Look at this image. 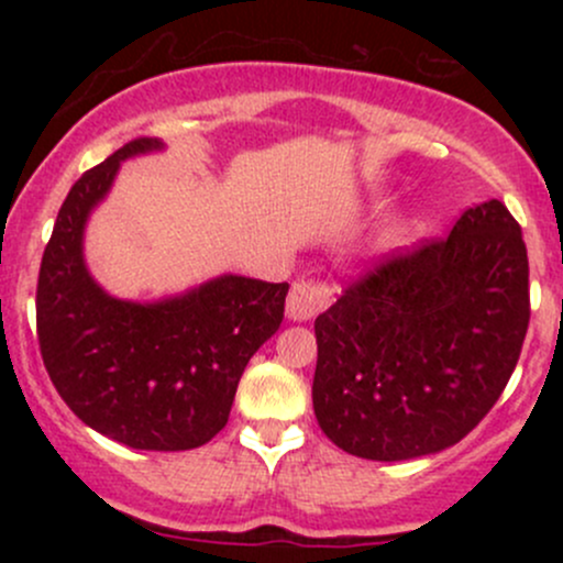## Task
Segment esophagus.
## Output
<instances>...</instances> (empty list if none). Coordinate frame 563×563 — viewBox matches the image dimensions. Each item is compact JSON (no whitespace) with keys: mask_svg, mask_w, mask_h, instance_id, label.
Wrapping results in <instances>:
<instances>
[{"mask_svg":"<svg viewBox=\"0 0 563 563\" xmlns=\"http://www.w3.org/2000/svg\"><path fill=\"white\" fill-rule=\"evenodd\" d=\"M333 301V290L325 283L318 280H296L290 286L288 301H286V314L294 322H307L314 320L322 309H328V303Z\"/></svg>","mask_w":563,"mask_h":563,"instance_id":"obj_1","label":"esophagus"}]
</instances>
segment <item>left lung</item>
<instances>
[{
  "label": "left lung",
  "mask_w": 563,
  "mask_h": 563,
  "mask_svg": "<svg viewBox=\"0 0 563 563\" xmlns=\"http://www.w3.org/2000/svg\"><path fill=\"white\" fill-rule=\"evenodd\" d=\"M527 325V245L493 198L444 238L391 254L314 320L320 429L367 461L452 448L500 399Z\"/></svg>",
  "instance_id": "obj_1"
}]
</instances>
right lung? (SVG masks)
Instances as JSON below:
<instances>
[{"instance_id":"right-lung-1","label":"right lung","mask_w":563,"mask_h":563,"mask_svg":"<svg viewBox=\"0 0 563 563\" xmlns=\"http://www.w3.org/2000/svg\"><path fill=\"white\" fill-rule=\"evenodd\" d=\"M137 137L84 172L57 211L36 286V335L57 394L89 429L134 450L177 452L224 429L245 365L286 309L288 283L222 275L153 303L113 299L84 264V228Z\"/></svg>"}]
</instances>
